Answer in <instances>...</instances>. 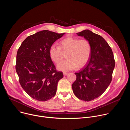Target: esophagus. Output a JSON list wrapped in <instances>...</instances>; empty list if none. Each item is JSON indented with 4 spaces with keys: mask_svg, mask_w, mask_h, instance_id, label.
<instances>
[{
    "mask_svg": "<svg viewBox=\"0 0 130 130\" xmlns=\"http://www.w3.org/2000/svg\"><path fill=\"white\" fill-rule=\"evenodd\" d=\"M63 75H64V76H67L68 75V73L66 72H63Z\"/></svg>",
    "mask_w": 130,
    "mask_h": 130,
    "instance_id": "obj_1",
    "label": "esophagus"
}]
</instances>
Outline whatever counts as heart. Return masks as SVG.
<instances>
[{
	"mask_svg": "<svg viewBox=\"0 0 130 130\" xmlns=\"http://www.w3.org/2000/svg\"><path fill=\"white\" fill-rule=\"evenodd\" d=\"M67 52L65 61L57 65L59 70L69 71L82 67L89 60L91 52V47L88 40L85 39L68 36L59 42V46L52 45L49 50L51 59L55 63H58L62 58V51Z\"/></svg>",
	"mask_w": 130,
	"mask_h": 130,
	"instance_id": "b5f03b06",
	"label": "heart"
}]
</instances>
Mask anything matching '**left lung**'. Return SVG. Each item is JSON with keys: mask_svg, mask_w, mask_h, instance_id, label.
<instances>
[{"mask_svg": "<svg viewBox=\"0 0 130 130\" xmlns=\"http://www.w3.org/2000/svg\"><path fill=\"white\" fill-rule=\"evenodd\" d=\"M77 34L88 40L91 52L87 64L75 73L72 88L78 98L89 101L100 96L110 84L115 61L112 49L101 36L89 30Z\"/></svg>", "mask_w": 130, "mask_h": 130, "instance_id": "left-lung-1", "label": "left lung"}]
</instances>
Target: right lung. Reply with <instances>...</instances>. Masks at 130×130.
I'll return each mask as SVG.
<instances>
[{"instance_id":"right-lung-1","label":"right lung","mask_w":130,"mask_h":130,"mask_svg":"<svg viewBox=\"0 0 130 130\" xmlns=\"http://www.w3.org/2000/svg\"><path fill=\"white\" fill-rule=\"evenodd\" d=\"M64 34L43 30L28 36L18 49L15 68L19 81L34 99L46 101L56 94L63 74L56 70L49 50Z\"/></svg>"}]
</instances>
